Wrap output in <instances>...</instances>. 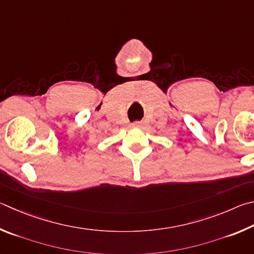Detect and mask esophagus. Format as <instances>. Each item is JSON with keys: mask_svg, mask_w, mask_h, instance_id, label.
Segmentation results:
<instances>
[{"mask_svg": "<svg viewBox=\"0 0 254 254\" xmlns=\"http://www.w3.org/2000/svg\"><path fill=\"white\" fill-rule=\"evenodd\" d=\"M132 127H135V128H139V127H141V123H139V122H135L134 124H132Z\"/></svg>", "mask_w": 254, "mask_h": 254, "instance_id": "1", "label": "esophagus"}]
</instances>
